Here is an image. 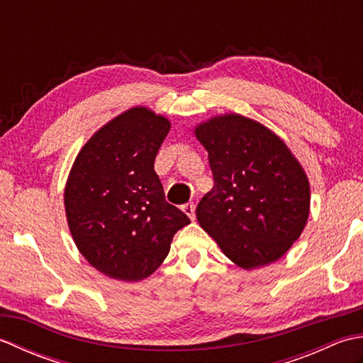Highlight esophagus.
<instances>
[{
  "mask_svg": "<svg viewBox=\"0 0 363 363\" xmlns=\"http://www.w3.org/2000/svg\"><path fill=\"white\" fill-rule=\"evenodd\" d=\"M182 212L187 215L190 220H195V204L194 203H187L182 206Z\"/></svg>",
  "mask_w": 363,
  "mask_h": 363,
  "instance_id": "34e87169",
  "label": "esophagus"
}]
</instances>
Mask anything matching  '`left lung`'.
Here are the masks:
<instances>
[{
    "label": "left lung",
    "mask_w": 363,
    "mask_h": 363,
    "mask_svg": "<svg viewBox=\"0 0 363 363\" xmlns=\"http://www.w3.org/2000/svg\"><path fill=\"white\" fill-rule=\"evenodd\" d=\"M194 133L213 173L196 207L199 226L243 269L279 260L309 218L304 168L279 135L240 113L215 115Z\"/></svg>",
    "instance_id": "left-lung-1"
}]
</instances>
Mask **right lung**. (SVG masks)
<instances>
[{
	"instance_id": "right-lung-1",
	"label": "right lung",
	"mask_w": 363,
	"mask_h": 363,
	"mask_svg": "<svg viewBox=\"0 0 363 363\" xmlns=\"http://www.w3.org/2000/svg\"><path fill=\"white\" fill-rule=\"evenodd\" d=\"M172 123L135 106L107 121L76 156L64 191L68 229L89 264L117 281L151 276L190 220L165 201L154 159Z\"/></svg>"
}]
</instances>
